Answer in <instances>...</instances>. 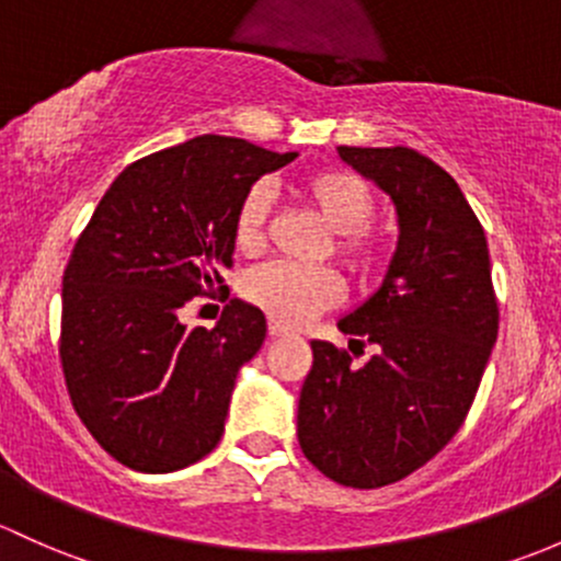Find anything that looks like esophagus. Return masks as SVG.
I'll list each match as a JSON object with an SVG mask.
<instances>
[{
    "label": "esophagus",
    "mask_w": 561,
    "mask_h": 561,
    "mask_svg": "<svg viewBox=\"0 0 561 561\" xmlns=\"http://www.w3.org/2000/svg\"><path fill=\"white\" fill-rule=\"evenodd\" d=\"M293 330L287 328V325H282V322H276V320H271L268 322V335L271 339H282V335H290Z\"/></svg>",
    "instance_id": "34e87169"
}]
</instances>
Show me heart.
Listing matches in <instances>:
<instances>
[{
    "label": "heart",
    "mask_w": 561,
    "mask_h": 561,
    "mask_svg": "<svg viewBox=\"0 0 561 561\" xmlns=\"http://www.w3.org/2000/svg\"><path fill=\"white\" fill-rule=\"evenodd\" d=\"M309 202L317 206L322 220L339 236V250L344 261L359 271L374 268L379 261V239L365 231L374 217L376 202L370 187L357 174L344 169H325L304 182ZM265 211H268V187L263 182L252 185L236 211V244L239 250H255L263 241ZM247 300L261 306L268 317L298 325L317 311L339 304L344 296V282L330 268H306L293 263H265L244 276L241 285Z\"/></svg>",
    "instance_id": "heart-1"
}]
</instances>
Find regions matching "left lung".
Masks as SVG:
<instances>
[{"instance_id": "8db88e82", "label": "left lung", "mask_w": 561, "mask_h": 561, "mask_svg": "<svg viewBox=\"0 0 561 561\" xmlns=\"http://www.w3.org/2000/svg\"><path fill=\"white\" fill-rule=\"evenodd\" d=\"M385 191L398 244L381 285L339 320L368 363L311 341L298 444L328 479L376 489L405 479L462 427L497 341L486 236L449 172L411 147H339Z\"/></svg>"}]
</instances>
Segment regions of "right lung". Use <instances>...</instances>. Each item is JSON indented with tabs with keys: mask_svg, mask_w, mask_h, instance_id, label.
Returning a JSON list of instances; mask_svg holds the SVG:
<instances>
[{
	"mask_svg": "<svg viewBox=\"0 0 561 561\" xmlns=\"http://www.w3.org/2000/svg\"><path fill=\"white\" fill-rule=\"evenodd\" d=\"M296 158L217 134L152 152L115 176L75 244L61 293L64 379L88 433L126 468L172 473L220 444L265 317L233 298L206 330L187 328L180 309L222 287L241 198Z\"/></svg>",
	"mask_w": 561,
	"mask_h": 561,
	"instance_id": "add662e5",
	"label": "right lung"
}]
</instances>
